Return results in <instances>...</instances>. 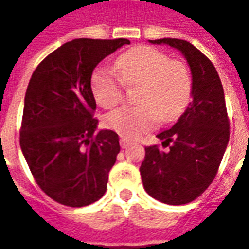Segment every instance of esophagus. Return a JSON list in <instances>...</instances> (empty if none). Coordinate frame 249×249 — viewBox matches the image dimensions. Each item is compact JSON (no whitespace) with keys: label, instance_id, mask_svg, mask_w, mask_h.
I'll list each match as a JSON object with an SVG mask.
<instances>
[{"label":"esophagus","instance_id":"34e87169","mask_svg":"<svg viewBox=\"0 0 249 249\" xmlns=\"http://www.w3.org/2000/svg\"><path fill=\"white\" fill-rule=\"evenodd\" d=\"M130 144L129 140H126V139H120V145H121V148L123 149H125V148H128Z\"/></svg>","mask_w":249,"mask_h":249}]
</instances>
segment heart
I'll list each match as a JSON object with an SVG mask.
<instances>
[{
    "label": "heart",
    "instance_id": "b5f03b06",
    "mask_svg": "<svg viewBox=\"0 0 249 249\" xmlns=\"http://www.w3.org/2000/svg\"><path fill=\"white\" fill-rule=\"evenodd\" d=\"M124 87H137L135 107H121L105 124L125 139H136L155 128L159 120L171 123L183 113L192 96V76L185 62L171 60L156 48L139 45L114 61V71L97 68L90 77L96 103L113 108L124 97Z\"/></svg>",
    "mask_w": 249,
    "mask_h": 249
}]
</instances>
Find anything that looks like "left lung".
<instances>
[{"instance_id":"1","label":"left lung","mask_w":249,"mask_h":249,"mask_svg":"<svg viewBox=\"0 0 249 249\" xmlns=\"http://www.w3.org/2000/svg\"><path fill=\"white\" fill-rule=\"evenodd\" d=\"M181 52L192 71V103L171 129L159 133L162 146H146L140 167L148 195L161 203L193 201L212 184L230 140L223 85L208 57L188 41L149 40Z\"/></svg>"}]
</instances>
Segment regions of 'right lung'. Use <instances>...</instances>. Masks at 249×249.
I'll return each instance as SVG.
<instances>
[{
    "label": "right lung",
    "mask_w": 249,
    "mask_h": 249,
    "mask_svg": "<svg viewBox=\"0 0 249 249\" xmlns=\"http://www.w3.org/2000/svg\"><path fill=\"white\" fill-rule=\"evenodd\" d=\"M126 38L69 41L36 68L26 89L19 145L36 183L57 203L80 208L107 191L120 152L113 130L94 133L96 100L90 77Z\"/></svg>",
    "instance_id": "obj_1"
}]
</instances>
